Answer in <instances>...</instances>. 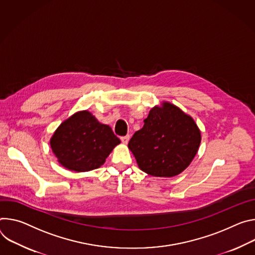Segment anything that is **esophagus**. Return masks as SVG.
<instances>
[{
    "mask_svg": "<svg viewBox=\"0 0 255 255\" xmlns=\"http://www.w3.org/2000/svg\"><path fill=\"white\" fill-rule=\"evenodd\" d=\"M121 139H122V142L124 143V144H128V140H129V135L128 134V135H125V136H122L121 137Z\"/></svg>",
    "mask_w": 255,
    "mask_h": 255,
    "instance_id": "obj_1",
    "label": "esophagus"
}]
</instances>
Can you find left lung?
Instances as JSON below:
<instances>
[{
	"label": "left lung",
	"instance_id": "left-lung-1",
	"mask_svg": "<svg viewBox=\"0 0 255 255\" xmlns=\"http://www.w3.org/2000/svg\"><path fill=\"white\" fill-rule=\"evenodd\" d=\"M144 123L128 145L140 170L156 177H173L184 171L202 140L193 119L176 105L163 101L150 110Z\"/></svg>",
	"mask_w": 255,
	"mask_h": 255
}]
</instances>
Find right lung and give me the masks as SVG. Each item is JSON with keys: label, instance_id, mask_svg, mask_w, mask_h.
I'll return each instance as SVG.
<instances>
[{"label": "right lung", "instance_id": "add662e5", "mask_svg": "<svg viewBox=\"0 0 255 255\" xmlns=\"http://www.w3.org/2000/svg\"><path fill=\"white\" fill-rule=\"evenodd\" d=\"M49 144L62 166L71 171L87 172L103 165L121 139L90 111L81 110L60 125Z\"/></svg>", "mask_w": 255, "mask_h": 255}]
</instances>
